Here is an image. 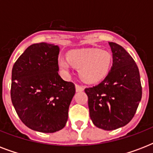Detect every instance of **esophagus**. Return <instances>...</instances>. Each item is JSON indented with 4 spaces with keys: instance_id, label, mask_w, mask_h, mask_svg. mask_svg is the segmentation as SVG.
<instances>
[{
    "instance_id": "esophagus-1",
    "label": "esophagus",
    "mask_w": 153,
    "mask_h": 153,
    "mask_svg": "<svg viewBox=\"0 0 153 153\" xmlns=\"http://www.w3.org/2000/svg\"><path fill=\"white\" fill-rule=\"evenodd\" d=\"M75 90H76V92H80V91H84V87L81 85H79V84H76L75 85Z\"/></svg>"
}]
</instances>
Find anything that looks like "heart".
Segmentation results:
<instances>
[{
  "instance_id": "heart-1",
  "label": "heart",
  "mask_w": 153,
  "mask_h": 153,
  "mask_svg": "<svg viewBox=\"0 0 153 153\" xmlns=\"http://www.w3.org/2000/svg\"><path fill=\"white\" fill-rule=\"evenodd\" d=\"M58 63L61 69L68 73L74 66L79 68V75L87 82H96L109 74L112 64V55L106 51L97 48L77 49L70 51L67 59L59 58Z\"/></svg>"
}]
</instances>
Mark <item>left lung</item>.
<instances>
[{
  "mask_svg": "<svg viewBox=\"0 0 153 153\" xmlns=\"http://www.w3.org/2000/svg\"><path fill=\"white\" fill-rule=\"evenodd\" d=\"M113 66L102 82L85 89L90 117L104 130L123 127L132 120L141 100L142 87L135 61L119 44L109 42Z\"/></svg>",
  "mask_w": 153,
  "mask_h": 153,
  "instance_id": "left-lung-1",
  "label": "left lung"
}]
</instances>
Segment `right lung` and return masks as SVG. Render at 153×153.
I'll return each instance as SVG.
<instances>
[{"label": "right lung", "mask_w": 153, "mask_h": 153, "mask_svg": "<svg viewBox=\"0 0 153 153\" xmlns=\"http://www.w3.org/2000/svg\"><path fill=\"white\" fill-rule=\"evenodd\" d=\"M59 53L57 45L34 44L13 65L11 99L20 120L32 130L55 133L68 119L75 87L58 73Z\"/></svg>", "instance_id": "obj_1"}]
</instances>
